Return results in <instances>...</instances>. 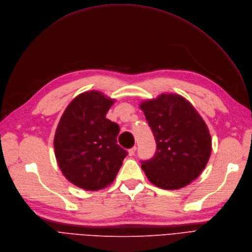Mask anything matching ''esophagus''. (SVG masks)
<instances>
[{
  "label": "esophagus",
  "mask_w": 252,
  "mask_h": 252,
  "mask_svg": "<svg viewBox=\"0 0 252 252\" xmlns=\"http://www.w3.org/2000/svg\"><path fill=\"white\" fill-rule=\"evenodd\" d=\"M135 151H136V147H133V148H131V149H129V150H128L129 156H133L134 153H135Z\"/></svg>",
  "instance_id": "obj_1"
}]
</instances>
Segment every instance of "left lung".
Segmentation results:
<instances>
[{
	"label": "left lung",
	"mask_w": 252,
	"mask_h": 252,
	"mask_svg": "<svg viewBox=\"0 0 252 252\" xmlns=\"http://www.w3.org/2000/svg\"><path fill=\"white\" fill-rule=\"evenodd\" d=\"M139 106L156 140L154 157L142 161L147 178L167 190L190 184L206 167L212 150L205 121L177 94H161Z\"/></svg>",
	"instance_id": "8db88e82"
}]
</instances>
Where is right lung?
Here are the masks:
<instances>
[{
    "instance_id": "1",
    "label": "right lung",
    "mask_w": 252,
    "mask_h": 252,
    "mask_svg": "<svg viewBox=\"0 0 252 252\" xmlns=\"http://www.w3.org/2000/svg\"><path fill=\"white\" fill-rule=\"evenodd\" d=\"M114 102L98 91L82 93L58 124L54 139L58 164L79 188L95 191L112 184L127 156L117 144L119 125L105 117Z\"/></svg>"
}]
</instances>
